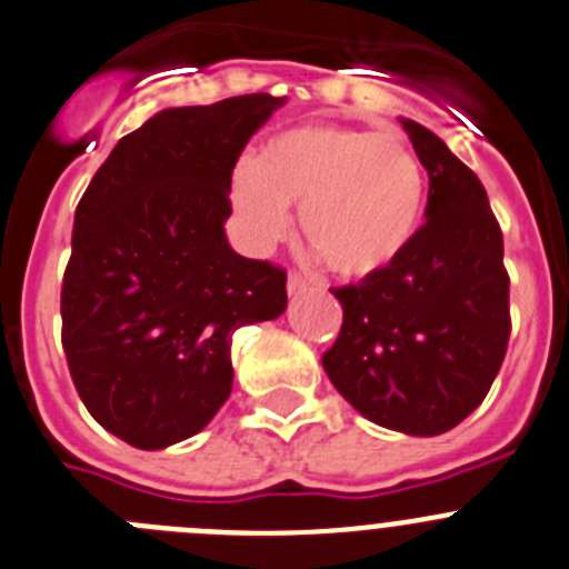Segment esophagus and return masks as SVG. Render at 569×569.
<instances>
[{
    "mask_svg": "<svg viewBox=\"0 0 569 569\" xmlns=\"http://www.w3.org/2000/svg\"><path fill=\"white\" fill-rule=\"evenodd\" d=\"M307 290H310V281H307L305 276H299V273H290L288 276V293L290 296L307 293Z\"/></svg>",
    "mask_w": 569,
    "mask_h": 569,
    "instance_id": "34e87169",
    "label": "esophagus"
}]
</instances>
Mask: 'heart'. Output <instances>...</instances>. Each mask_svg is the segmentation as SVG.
I'll return each mask as SVG.
<instances>
[{"label":"heart","mask_w":569,"mask_h":569,"mask_svg":"<svg viewBox=\"0 0 569 569\" xmlns=\"http://www.w3.org/2000/svg\"><path fill=\"white\" fill-rule=\"evenodd\" d=\"M426 171L403 134L336 123L284 129L257 163H239L231 202L244 239L268 248L299 206L305 242L332 273L367 279L392 268L423 222Z\"/></svg>","instance_id":"1"}]
</instances>
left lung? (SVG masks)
<instances>
[{
	"instance_id": "left-lung-1",
	"label": "left lung",
	"mask_w": 569,
	"mask_h": 569,
	"mask_svg": "<svg viewBox=\"0 0 569 569\" xmlns=\"http://www.w3.org/2000/svg\"><path fill=\"white\" fill-rule=\"evenodd\" d=\"M400 123L429 171L426 222L392 268L330 290L343 325L321 363L367 420L435 437L486 400L502 367L510 279L479 177L435 132Z\"/></svg>"
}]
</instances>
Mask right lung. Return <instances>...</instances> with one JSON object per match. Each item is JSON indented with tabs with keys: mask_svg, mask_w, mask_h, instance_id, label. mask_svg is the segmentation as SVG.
<instances>
[{
	"mask_svg": "<svg viewBox=\"0 0 569 569\" xmlns=\"http://www.w3.org/2000/svg\"><path fill=\"white\" fill-rule=\"evenodd\" d=\"M284 98L163 109L118 140L76 208L61 343L83 406L143 451L211 423L231 395V338L279 319L288 273L228 244L231 174Z\"/></svg>",
	"mask_w": 569,
	"mask_h": 569,
	"instance_id": "obj_1",
	"label": "right lung"
}]
</instances>
